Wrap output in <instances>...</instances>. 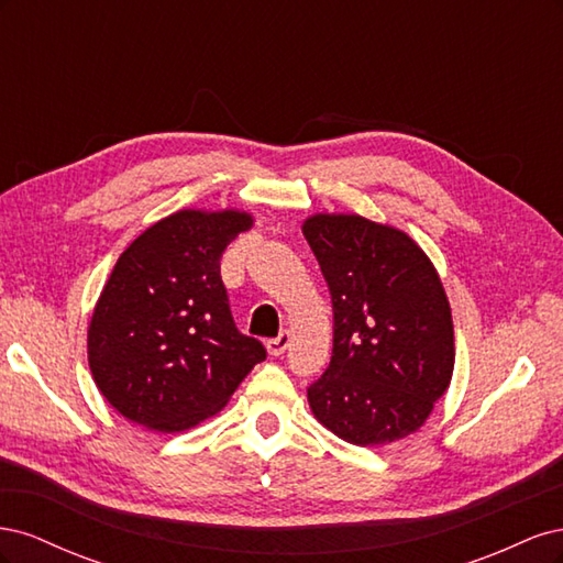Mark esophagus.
<instances>
[{
	"label": "esophagus",
	"instance_id": "34e87169",
	"mask_svg": "<svg viewBox=\"0 0 563 563\" xmlns=\"http://www.w3.org/2000/svg\"><path fill=\"white\" fill-rule=\"evenodd\" d=\"M288 345H291V333H288V331H282L277 338H269L267 343H265V347H267V352H269L272 356L284 354Z\"/></svg>",
	"mask_w": 563,
	"mask_h": 563
}]
</instances>
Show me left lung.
<instances>
[{"label":"left lung","instance_id":"1","mask_svg":"<svg viewBox=\"0 0 563 563\" xmlns=\"http://www.w3.org/2000/svg\"><path fill=\"white\" fill-rule=\"evenodd\" d=\"M333 305V356L310 385L314 418L356 446L418 432L453 378L451 305L430 255L360 213L302 220Z\"/></svg>","mask_w":563,"mask_h":563}]
</instances>
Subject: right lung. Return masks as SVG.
Returning <instances> with one entry per match:
<instances>
[{"label": "right lung", "instance_id": "1", "mask_svg": "<svg viewBox=\"0 0 563 563\" xmlns=\"http://www.w3.org/2000/svg\"><path fill=\"white\" fill-rule=\"evenodd\" d=\"M251 228L242 209H180L119 255L87 333L93 383L117 413L150 432L192 430L265 360L220 282V255Z\"/></svg>", "mask_w": 563, "mask_h": 563}]
</instances>
